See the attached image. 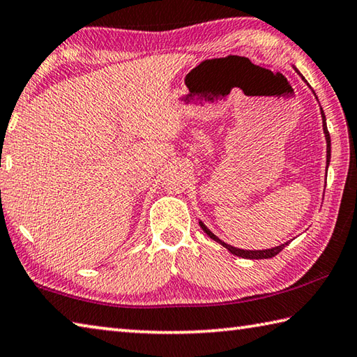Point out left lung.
<instances>
[{"mask_svg": "<svg viewBox=\"0 0 357 357\" xmlns=\"http://www.w3.org/2000/svg\"><path fill=\"white\" fill-rule=\"evenodd\" d=\"M321 117H323V131H324V136H326V144H328V149H326V152H328V153H326V162H328V166H329V160H331V136H329V131H328V127H326V117H324L323 109H321ZM199 224H201L202 230L210 236L211 240L218 241V243H220V245H222L224 248H226L229 252H232L234 255H238V257H243V259H252V260L271 259V257H274V255H278L280 251H282V249H284L287 245H289V243H285V245H280V246L273 248V249H265V251H245V249L234 248V246L227 245V243L221 241L213 232H210V229H208L207 226H205V224H204L202 221L199 222Z\"/></svg>", "mask_w": 357, "mask_h": 357, "instance_id": "1", "label": "left lung"}]
</instances>
